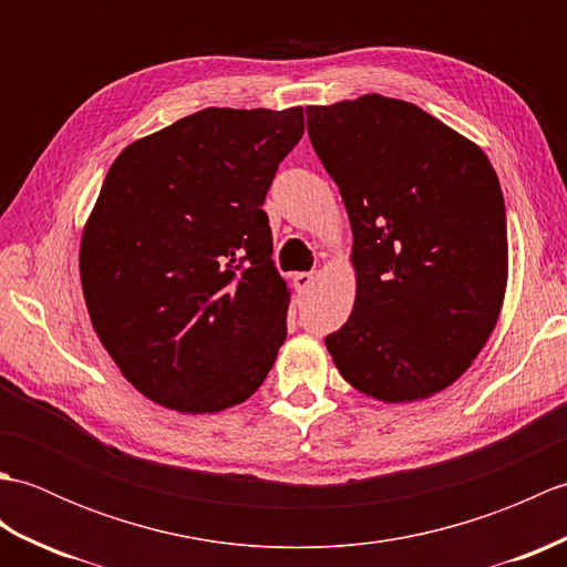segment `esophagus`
<instances>
[{"mask_svg": "<svg viewBox=\"0 0 567 567\" xmlns=\"http://www.w3.org/2000/svg\"><path fill=\"white\" fill-rule=\"evenodd\" d=\"M292 282H295V290L297 292H309L311 287L317 282V272H295L292 275Z\"/></svg>", "mask_w": 567, "mask_h": 567, "instance_id": "34e87169", "label": "esophagus"}]
</instances>
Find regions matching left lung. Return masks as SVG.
I'll return each mask as SVG.
<instances>
[{
	"instance_id": "8db88e82",
	"label": "left lung",
	"mask_w": 567,
	"mask_h": 567,
	"mask_svg": "<svg viewBox=\"0 0 567 567\" xmlns=\"http://www.w3.org/2000/svg\"><path fill=\"white\" fill-rule=\"evenodd\" d=\"M307 128L353 228L355 305L327 336L341 375L382 402L426 400L473 365L507 287L495 167L416 104L363 94Z\"/></svg>"
}]
</instances>
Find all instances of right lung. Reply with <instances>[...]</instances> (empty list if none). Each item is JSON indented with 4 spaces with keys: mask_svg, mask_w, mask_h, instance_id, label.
Segmentation results:
<instances>
[{
    "mask_svg": "<svg viewBox=\"0 0 567 567\" xmlns=\"http://www.w3.org/2000/svg\"><path fill=\"white\" fill-rule=\"evenodd\" d=\"M302 134V106H209L131 143L106 173L80 244L82 292L148 400L214 414L268 378L290 290L262 202Z\"/></svg>",
    "mask_w": 567,
    "mask_h": 567,
    "instance_id": "right-lung-1",
    "label": "right lung"
}]
</instances>
